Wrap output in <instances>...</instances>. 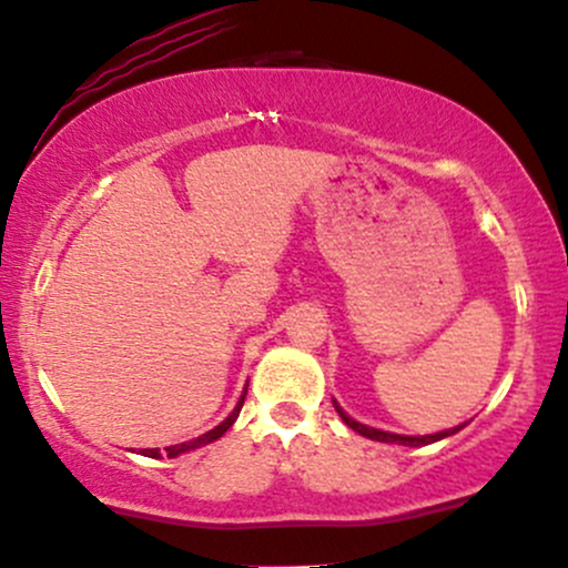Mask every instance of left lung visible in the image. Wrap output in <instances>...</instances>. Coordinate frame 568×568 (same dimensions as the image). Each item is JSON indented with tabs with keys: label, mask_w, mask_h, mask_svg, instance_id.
<instances>
[{
	"label": "left lung",
	"mask_w": 568,
	"mask_h": 568,
	"mask_svg": "<svg viewBox=\"0 0 568 568\" xmlns=\"http://www.w3.org/2000/svg\"><path fill=\"white\" fill-rule=\"evenodd\" d=\"M333 407H336V413L341 415V420L346 423V426L354 428V432L367 436V439L373 442H386V444H405V447H423V444H434L444 439V436H453L460 432V428H466V423L463 426H455V428H447V432H439V434H426V436H405V434H392V432H381V428H371L365 426V423H357L354 418H349V415L344 413V409L338 407V402H333Z\"/></svg>",
	"instance_id": "obj_1"
}]
</instances>
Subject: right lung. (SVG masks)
<instances>
[{
	"label": "right lung",
	"mask_w": 568,
	"mask_h": 568,
	"mask_svg": "<svg viewBox=\"0 0 568 568\" xmlns=\"http://www.w3.org/2000/svg\"><path fill=\"white\" fill-rule=\"evenodd\" d=\"M243 399H245V392L241 396V402H237V405H235V409H232L227 418L219 423L216 428H211V432H206L203 436H197V439H190V442H182V444H172V447H166V457H176V455H182V453H190V449H197V447H203V444H211V442H216L219 436H224V432H227L232 423L237 420V415H241ZM142 455H145V457H161V449H142Z\"/></svg>",
	"instance_id": "1"
}]
</instances>
